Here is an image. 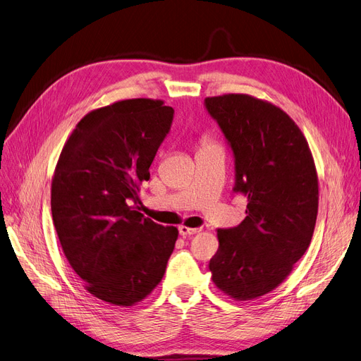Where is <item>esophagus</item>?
Masks as SVG:
<instances>
[{"mask_svg":"<svg viewBox=\"0 0 361 361\" xmlns=\"http://www.w3.org/2000/svg\"><path fill=\"white\" fill-rule=\"evenodd\" d=\"M178 231H180V235L184 236V238L185 236H193V235L201 232V229H199V228H188V226H180Z\"/></svg>","mask_w":361,"mask_h":361,"instance_id":"34e87169","label":"esophagus"}]
</instances>
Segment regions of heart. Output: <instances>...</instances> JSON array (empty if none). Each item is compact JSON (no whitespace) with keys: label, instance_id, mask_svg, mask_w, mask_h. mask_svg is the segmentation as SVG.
Listing matches in <instances>:
<instances>
[{"label":"heart","instance_id":"b5f03b06","mask_svg":"<svg viewBox=\"0 0 361 361\" xmlns=\"http://www.w3.org/2000/svg\"><path fill=\"white\" fill-rule=\"evenodd\" d=\"M208 144H211L208 140H204V141H202V145H208Z\"/></svg>","mask_w":361,"mask_h":361}]
</instances>
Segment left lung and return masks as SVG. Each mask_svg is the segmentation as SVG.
Instances as JSON below:
<instances>
[{
	"label": "left lung",
	"mask_w": 361,
	"mask_h": 361,
	"mask_svg": "<svg viewBox=\"0 0 361 361\" xmlns=\"http://www.w3.org/2000/svg\"><path fill=\"white\" fill-rule=\"evenodd\" d=\"M205 105L233 150L235 190L248 201L241 224L217 229L212 283L235 300H252L281 284L311 244L317 168L295 120L272 102L224 93Z\"/></svg>",
	"instance_id": "left-lung-1"
}]
</instances>
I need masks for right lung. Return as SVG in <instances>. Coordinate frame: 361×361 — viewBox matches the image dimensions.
<instances>
[{
  "label": "right lung",
  "instance_id": "obj_1",
  "mask_svg": "<svg viewBox=\"0 0 361 361\" xmlns=\"http://www.w3.org/2000/svg\"><path fill=\"white\" fill-rule=\"evenodd\" d=\"M160 99L92 110L63 144L51 178V217L63 255L85 288L106 303L138 305L162 281L178 229L138 211L141 184L169 132Z\"/></svg>",
  "mask_w": 361,
  "mask_h": 361
}]
</instances>
